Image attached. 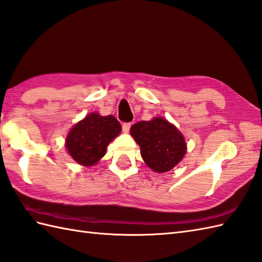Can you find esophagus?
<instances>
[{
	"label": "esophagus",
	"mask_w": 262,
	"mask_h": 262,
	"mask_svg": "<svg viewBox=\"0 0 262 262\" xmlns=\"http://www.w3.org/2000/svg\"><path fill=\"white\" fill-rule=\"evenodd\" d=\"M129 129H130V123H124L123 124V132L128 133Z\"/></svg>",
	"instance_id": "34e87169"
}]
</instances>
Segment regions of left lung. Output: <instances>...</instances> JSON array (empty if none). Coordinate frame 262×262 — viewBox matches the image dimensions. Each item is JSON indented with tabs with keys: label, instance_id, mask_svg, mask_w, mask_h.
<instances>
[{
	"label": "left lung",
	"instance_id": "obj_1",
	"mask_svg": "<svg viewBox=\"0 0 262 262\" xmlns=\"http://www.w3.org/2000/svg\"><path fill=\"white\" fill-rule=\"evenodd\" d=\"M130 134L141 146L144 162L155 172L172 169L186 153L183 135L166 119L139 121L132 126Z\"/></svg>",
	"mask_w": 262,
	"mask_h": 262
}]
</instances>
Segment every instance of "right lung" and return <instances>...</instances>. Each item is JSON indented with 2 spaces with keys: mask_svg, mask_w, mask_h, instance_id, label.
<instances>
[{
  "mask_svg": "<svg viewBox=\"0 0 262 262\" xmlns=\"http://www.w3.org/2000/svg\"><path fill=\"white\" fill-rule=\"evenodd\" d=\"M120 130L119 121L114 116L93 113L72 127L66 141L67 149L77 163L91 166L106 154L107 145Z\"/></svg>",
  "mask_w": 262,
  "mask_h": 262,
  "instance_id": "obj_1",
  "label": "right lung"
}]
</instances>
